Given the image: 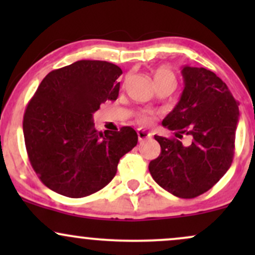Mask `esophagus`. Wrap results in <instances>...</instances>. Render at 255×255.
I'll return each mask as SVG.
<instances>
[{"instance_id": "1", "label": "esophagus", "mask_w": 255, "mask_h": 255, "mask_svg": "<svg viewBox=\"0 0 255 255\" xmlns=\"http://www.w3.org/2000/svg\"><path fill=\"white\" fill-rule=\"evenodd\" d=\"M136 133H137V139H139L140 142H142V141H144V140L148 139V137H151V134L148 133V131L139 129V130L136 131Z\"/></svg>"}]
</instances>
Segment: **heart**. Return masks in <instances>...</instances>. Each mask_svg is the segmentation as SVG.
Instances as JSON below:
<instances>
[{
  "instance_id": "heart-1",
  "label": "heart",
  "mask_w": 255,
  "mask_h": 255,
  "mask_svg": "<svg viewBox=\"0 0 255 255\" xmlns=\"http://www.w3.org/2000/svg\"><path fill=\"white\" fill-rule=\"evenodd\" d=\"M153 81L154 85L157 86H176V75L174 74V72L170 71L166 67H160L154 71L153 73ZM137 122L141 125H150L153 120V114L151 111H141V113L137 114Z\"/></svg>"
}]
</instances>
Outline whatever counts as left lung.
Listing matches in <instances>:
<instances>
[{
	"instance_id": "left-lung-1",
	"label": "left lung",
	"mask_w": 255,
	"mask_h": 255,
	"mask_svg": "<svg viewBox=\"0 0 255 255\" xmlns=\"http://www.w3.org/2000/svg\"><path fill=\"white\" fill-rule=\"evenodd\" d=\"M184 89L162 125L175 137L154 135L160 154L148 164L152 177L175 197L191 199L207 192L230 168L239 124V103L227 84L206 68L184 66ZM191 136L189 145L180 138Z\"/></svg>"
}]
</instances>
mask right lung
<instances>
[{"label": "right lung", "instance_id": "right-lung-1", "mask_svg": "<svg viewBox=\"0 0 255 255\" xmlns=\"http://www.w3.org/2000/svg\"><path fill=\"white\" fill-rule=\"evenodd\" d=\"M121 68L81 60L49 73L28 102L24 137L28 159L51 191L83 198L101 191L118 171L120 158L137 144L131 127L96 130L93 114L116 101Z\"/></svg>", "mask_w": 255, "mask_h": 255}]
</instances>
